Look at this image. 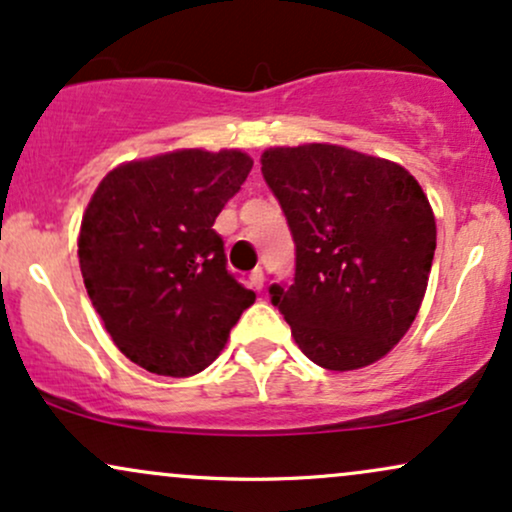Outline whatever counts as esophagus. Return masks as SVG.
Here are the masks:
<instances>
[{
  "label": "esophagus",
  "instance_id": "1",
  "mask_svg": "<svg viewBox=\"0 0 512 512\" xmlns=\"http://www.w3.org/2000/svg\"><path fill=\"white\" fill-rule=\"evenodd\" d=\"M250 286L255 291H262V286H264V272H262V267H257L255 272L250 274Z\"/></svg>",
  "mask_w": 512,
  "mask_h": 512
}]
</instances>
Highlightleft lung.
Segmentation results:
<instances>
[{"label": "left lung", "mask_w": 512, "mask_h": 512, "mask_svg": "<svg viewBox=\"0 0 512 512\" xmlns=\"http://www.w3.org/2000/svg\"><path fill=\"white\" fill-rule=\"evenodd\" d=\"M262 175L296 243L293 284L269 286L296 344L327 370L380 361L419 313L433 209L409 170L334 144L276 146Z\"/></svg>", "instance_id": "8db88e82"}]
</instances>
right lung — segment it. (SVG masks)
<instances>
[{"label":"right lung","mask_w":512,"mask_h":512,"mask_svg":"<svg viewBox=\"0 0 512 512\" xmlns=\"http://www.w3.org/2000/svg\"><path fill=\"white\" fill-rule=\"evenodd\" d=\"M250 170L243 151L182 149L117 166L88 202L79 233L88 298L117 349L149 373L204 370L255 303L214 231Z\"/></svg>","instance_id":"obj_1"}]
</instances>
